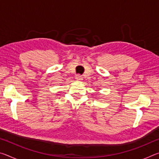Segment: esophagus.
Wrapping results in <instances>:
<instances>
[{
    "label": "esophagus",
    "instance_id": "34e87169",
    "mask_svg": "<svg viewBox=\"0 0 159 159\" xmlns=\"http://www.w3.org/2000/svg\"><path fill=\"white\" fill-rule=\"evenodd\" d=\"M82 76H80V74H77L76 76V79L77 80H82Z\"/></svg>",
    "mask_w": 159,
    "mask_h": 159
}]
</instances>
